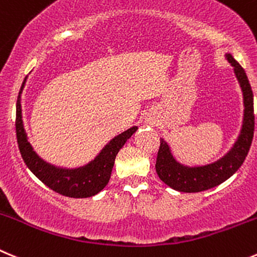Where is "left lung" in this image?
<instances>
[{"label": "left lung", "instance_id": "obj_1", "mask_svg": "<svg viewBox=\"0 0 257 257\" xmlns=\"http://www.w3.org/2000/svg\"><path fill=\"white\" fill-rule=\"evenodd\" d=\"M224 57L233 67L236 79L242 90L243 117L240 134L232 148L222 158L213 163L198 167H188L179 163L173 155L169 144L161 139L155 165L156 173L168 187L178 192L197 193L217 187L240 169L250 150L255 128L252 89L243 68L229 53L224 54Z\"/></svg>", "mask_w": 257, "mask_h": 257}]
</instances>
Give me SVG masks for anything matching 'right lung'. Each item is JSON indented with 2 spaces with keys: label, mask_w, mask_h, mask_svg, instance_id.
Listing matches in <instances>:
<instances>
[{
  "label": "right lung",
  "mask_w": 257,
  "mask_h": 257,
  "mask_svg": "<svg viewBox=\"0 0 257 257\" xmlns=\"http://www.w3.org/2000/svg\"><path fill=\"white\" fill-rule=\"evenodd\" d=\"M28 77L24 79L16 102V138L21 156L26 167L31 170L38 179L54 192L70 198H88L98 194L109 182L116 155L126 141L136 133L138 126L130 127L128 130L114 136L104 145L98 155L83 167L60 168L48 163L36 154L29 143L23 121L21 109V94L25 87Z\"/></svg>",
  "instance_id": "obj_1"
}]
</instances>
